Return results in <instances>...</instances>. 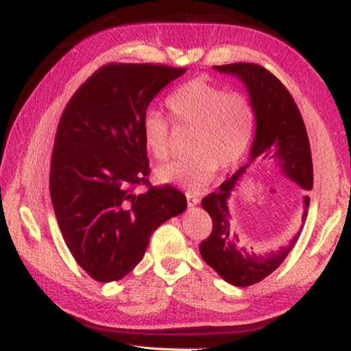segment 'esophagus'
Wrapping results in <instances>:
<instances>
[{
	"instance_id": "1",
	"label": "esophagus",
	"mask_w": 351,
	"mask_h": 351,
	"mask_svg": "<svg viewBox=\"0 0 351 351\" xmlns=\"http://www.w3.org/2000/svg\"><path fill=\"white\" fill-rule=\"evenodd\" d=\"M198 203H199V198L197 197V195L187 193V204H189V207H195V206H198Z\"/></svg>"
}]
</instances>
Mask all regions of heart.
Here are the masks:
<instances>
[{
	"label": "heart",
	"instance_id": "heart-1",
	"mask_svg": "<svg viewBox=\"0 0 351 351\" xmlns=\"http://www.w3.org/2000/svg\"><path fill=\"white\" fill-rule=\"evenodd\" d=\"M167 106L176 123L197 127V133L190 147L192 158L169 162L156 170L161 182L199 192L218 167H232L251 144L255 112L249 99L240 93H224L221 88L197 79L170 94ZM142 141L158 161L169 156V123L161 112H145Z\"/></svg>",
	"mask_w": 351,
	"mask_h": 351
}]
</instances>
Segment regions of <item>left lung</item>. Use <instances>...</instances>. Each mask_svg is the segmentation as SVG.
Returning <instances> with one entry per match:
<instances>
[{
    "label": "left lung",
    "instance_id": "8db88e82",
    "mask_svg": "<svg viewBox=\"0 0 351 351\" xmlns=\"http://www.w3.org/2000/svg\"><path fill=\"white\" fill-rule=\"evenodd\" d=\"M218 73L241 80L255 112V134L247 162L226 180L217 192L201 201L212 218V234L199 245V254L218 276L235 287H251L274 272L294 247L310 207L306 192L313 189V161L304 119L293 96L269 71L254 63L213 66ZM255 160L276 163L281 173L306 190L302 226L298 234L277 252L254 253L234 230L228 199L247 169Z\"/></svg>",
    "mask_w": 351,
    "mask_h": 351
}]
</instances>
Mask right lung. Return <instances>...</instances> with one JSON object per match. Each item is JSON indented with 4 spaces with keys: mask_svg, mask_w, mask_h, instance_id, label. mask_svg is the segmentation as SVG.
I'll return each instance as SVG.
<instances>
[{
    "mask_svg": "<svg viewBox=\"0 0 351 351\" xmlns=\"http://www.w3.org/2000/svg\"><path fill=\"white\" fill-rule=\"evenodd\" d=\"M186 73L164 64H106L64 108L51 161V198L71 254L94 280H121L152 234L187 207L175 187H152L142 119L158 93Z\"/></svg>",
    "mask_w": 351,
    "mask_h": 351,
    "instance_id": "1",
    "label": "right lung"
}]
</instances>
